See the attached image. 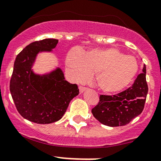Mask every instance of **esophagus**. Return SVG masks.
Masks as SVG:
<instances>
[{
  "label": "esophagus",
  "instance_id": "esophagus-1",
  "mask_svg": "<svg viewBox=\"0 0 161 161\" xmlns=\"http://www.w3.org/2000/svg\"><path fill=\"white\" fill-rule=\"evenodd\" d=\"M79 90H80V94H82V93H84V91H87V88L84 87H82V86H80V87H79Z\"/></svg>",
  "mask_w": 161,
  "mask_h": 161
}]
</instances>
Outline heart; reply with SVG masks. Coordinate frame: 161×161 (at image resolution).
Here are the masks:
<instances>
[{"mask_svg":"<svg viewBox=\"0 0 161 161\" xmlns=\"http://www.w3.org/2000/svg\"><path fill=\"white\" fill-rule=\"evenodd\" d=\"M66 66L70 77L78 82L87 80L91 74L96 73L97 87L110 94L127 87L138 70L135 58L114 47L95 48L85 53L73 49L67 54Z\"/></svg>","mask_w":161,"mask_h":161,"instance_id":"1","label":"heart"}]
</instances>
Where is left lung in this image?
<instances>
[{
	"label": "left lung",
	"instance_id": "left-lung-1",
	"mask_svg": "<svg viewBox=\"0 0 161 161\" xmlns=\"http://www.w3.org/2000/svg\"><path fill=\"white\" fill-rule=\"evenodd\" d=\"M142 71L126 91L113 96H100L99 103L91 110L98 121L109 127L124 126L142 113L148 92L145 64Z\"/></svg>",
	"mask_w": 161,
	"mask_h": 161
}]
</instances>
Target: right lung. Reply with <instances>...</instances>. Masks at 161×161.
Listing matches in <instances>:
<instances>
[{
  "instance_id": "obj_1",
  "label": "right lung",
  "mask_w": 161,
  "mask_h": 161,
  "mask_svg": "<svg viewBox=\"0 0 161 161\" xmlns=\"http://www.w3.org/2000/svg\"><path fill=\"white\" fill-rule=\"evenodd\" d=\"M57 39L31 43L17 56L10 82V91L17 110L24 118L47 124L60 120L70 101L79 94L77 84L64 78L59 67L45 74H37L33 66L37 54L51 53Z\"/></svg>"
}]
</instances>
